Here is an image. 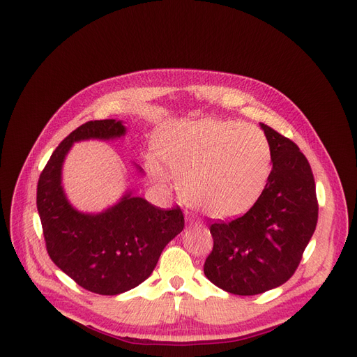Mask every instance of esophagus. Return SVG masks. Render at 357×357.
<instances>
[{"mask_svg":"<svg viewBox=\"0 0 357 357\" xmlns=\"http://www.w3.org/2000/svg\"><path fill=\"white\" fill-rule=\"evenodd\" d=\"M188 223H189V226H198V225H199L198 222H195V220H190V219H188Z\"/></svg>","mask_w":357,"mask_h":357,"instance_id":"1","label":"esophagus"}]
</instances>
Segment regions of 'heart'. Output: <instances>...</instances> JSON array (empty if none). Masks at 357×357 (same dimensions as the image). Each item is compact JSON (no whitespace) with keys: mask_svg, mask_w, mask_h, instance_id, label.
I'll return each mask as SVG.
<instances>
[{"mask_svg":"<svg viewBox=\"0 0 357 357\" xmlns=\"http://www.w3.org/2000/svg\"><path fill=\"white\" fill-rule=\"evenodd\" d=\"M155 149L180 178L185 201L213 219H231L250 210L271 172V147L265 134L235 121L197 119L164 125ZM161 162L147 156L146 169L167 185L169 172Z\"/></svg>","mask_w":357,"mask_h":357,"instance_id":"b5f03b06","label":"heart"}]
</instances>
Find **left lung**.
I'll list each match as a JSON object with an SVG mask.
<instances>
[{
    "label": "left lung",
    "instance_id": "8db88e82",
    "mask_svg": "<svg viewBox=\"0 0 357 357\" xmlns=\"http://www.w3.org/2000/svg\"><path fill=\"white\" fill-rule=\"evenodd\" d=\"M273 169L253 207L232 222L210 226L214 245L204 264L213 284L234 295L264 294L294 275L316 231V183L299 147L261 123Z\"/></svg>",
    "mask_w": 357,
    "mask_h": 357
}]
</instances>
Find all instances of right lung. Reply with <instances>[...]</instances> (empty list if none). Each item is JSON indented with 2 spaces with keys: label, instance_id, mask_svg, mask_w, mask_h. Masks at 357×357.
Here are the masks:
<instances>
[{
  "label": "right lung",
  "instance_id": "1",
  "mask_svg": "<svg viewBox=\"0 0 357 357\" xmlns=\"http://www.w3.org/2000/svg\"><path fill=\"white\" fill-rule=\"evenodd\" d=\"M125 134L122 121L86 122L52 153L37 186V210L50 259L79 286L98 295H119L142 284L165 245L185 228L178 207L158 208L132 190L100 213L79 211L68 201L62 167L73 144L110 142Z\"/></svg>",
  "mask_w": 357,
  "mask_h": 357
}]
</instances>
